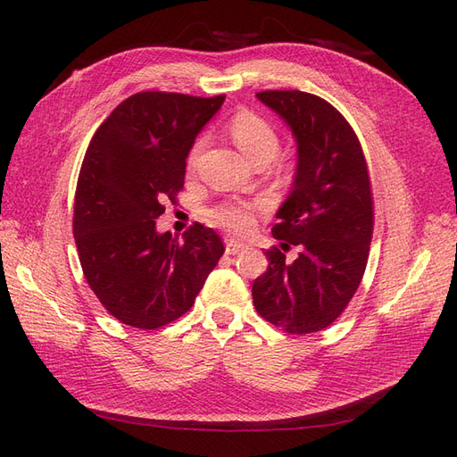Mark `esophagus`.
Returning a JSON list of instances; mask_svg holds the SVG:
<instances>
[{
	"label": "esophagus",
	"instance_id": "1",
	"mask_svg": "<svg viewBox=\"0 0 457 457\" xmlns=\"http://www.w3.org/2000/svg\"><path fill=\"white\" fill-rule=\"evenodd\" d=\"M225 245H227V253H228V255H237V253L244 252L245 247H247L244 242H240V240H234V238H227Z\"/></svg>",
	"mask_w": 457,
	"mask_h": 457
}]
</instances>
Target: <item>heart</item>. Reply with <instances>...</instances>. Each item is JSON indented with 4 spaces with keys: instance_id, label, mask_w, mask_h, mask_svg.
Listing matches in <instances>:
<instances>
[{
    "instance_id": "heart-1",
    "label": "heart",
    "mask_w": 457,
    "mask_h": 457,
    "mask_svg": "<svg viewBox=\"0 0 457 457\" xmlns=\"http://www.w3.org/2000/svg\"><path fill=\"white\" fill-rule=\"evenodd\" d=\"M232 141L244 152L245 158L257 163H269L280 148L278 131L272 123L255 112H238L228 123ZM204 148V139H198L188 152V165L195 168ZM259 210L253 204H225L210 212V219L215 225L244 232L250 230L255 223V212Z\"/></svg>"
}]
</instances>
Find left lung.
<instances>
[{
    "label": "left lung",
    "instance_id": "8db88e82",
    "mask_svg": "<svg viewBox=\"0 0 457 457\" xmlns=\"http://www.w3.org/2000/svg\"><path fill=\"white\" fill-rule=\"evenodd\" d=\"M257 99L292 129L297 170L272 237L297 246L294 262L267 250V272L255 278L257 312L287 334H312L336 322L366 270L373 200L368 163L356 133L337 108L305 91H261Z\"/></svg>",
    "mask_w": 457,
    "mask_h": 457
}]
</instances>
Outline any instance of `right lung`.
Returning <instances> with one entry per match:
<instances>
[{
  "label": "right lung",
  "instance_id": "add662e5",
  "mask_svg": "<svg viewBox=\"0 0 457 457\" xmlns=\"http://www.w3.org/2000/svg\"><path fill=\"white\" fill-rule=\"evenodd\" d=\"M225 95L143 91L120 103L95 131L74 200V238L84 276L120 322L158 329L192 305L223 240L192 225L183 242L156 219L185 185L187 156Z\"/></svg>",
  "mask_w": 457,
  "mask_h": 457
}]
</instances>
